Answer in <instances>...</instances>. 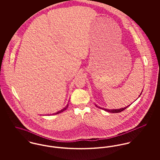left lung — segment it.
Returning <instances> with one entry per match:
<instances>
[{
  "instance_id": "left-lung-1",
  "label": "left lung",
  "mask_w": 160,
  "mask_h": 160,
  "mask_svg": "<svg viewBox=\"0 0 160 160\" xmlns=\"http://www.w3.org/2000/svg\"><path fill=\"white\" fill-rule=\"evenodd\" d=\"M140 97V96H139ZM129 106H128L125 107H124V108H119V109H115V110H110V109H106V108H101V107H98L97 106H96L97 107H98V108H101V109H103L104 110H105V111H106V112H110V113H120V112H121L122 111H123L125 109H126L127 107H128Z\"/></svg>"
}]
</instances>
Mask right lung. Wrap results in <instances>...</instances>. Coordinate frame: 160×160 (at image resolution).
<instances>
[{"instance_id": "right-lung-1", "label": "right lung", "mask_w": 160, "mask_h": 160, "mask_svg": "<svg viewBox=\"0 0 160 160\" xmlns=\"http://www.w3.org/2000/svg\"><path fill=\"white\" fill-rule=\"evenodd\" d=\"M68 104H67V106L65 107L64 108H63L62 110H60L59 112H58L57 113H53V114H59V113H62V112H63V111H65V110H67V108H68ZM48 115H50V114H48Z\"/></svg>"}]
</instances>
